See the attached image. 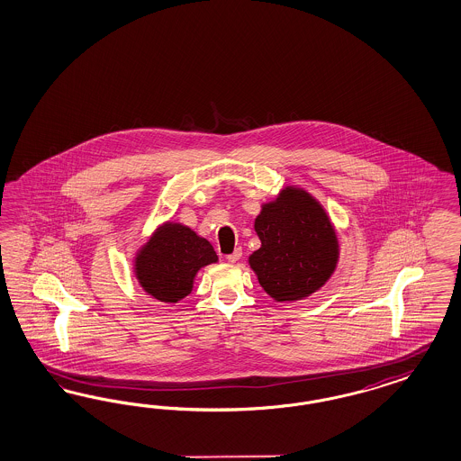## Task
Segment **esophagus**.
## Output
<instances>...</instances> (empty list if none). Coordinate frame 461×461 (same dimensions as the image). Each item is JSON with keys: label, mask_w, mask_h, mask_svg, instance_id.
I'll list each match as a JSON object with an SVG mask.
<instances>
[{"label": "esophagus", "mask_w": 461, "mask_h": 461, "mask_svg": "<svg viewBox=\"0 0 461 461\" xmlns=\"http://www.w3.org/2000/svg\"><path fill=\"white\" fill-rule=\"evenodd\" d=\"M240 257H241V249H237L233 254L226 255V260L235 264V262H239Z\"/></svg>", "instance_id": "34e87169"}]
</instances>
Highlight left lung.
Here are the masks:
<instances>
[{
	"label": "left lung",
	"instance_id": "left-lung-1",
	"mask_svg": "<svg viewBox=\"0 0 461 461\" xmlns=\"http://www.w3.org/2000/svg\"><path fill=\"white\" fill-rule=\"evenodd\" d=\"M262 247L250 255L260 286L276 302H296L327 283L339 258L329 216L308 194L287 187L255 220Z\"/></svg>",
	"mask_w": 461,
	"mask_h": 461
}]
</instances>
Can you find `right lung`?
Returning <instances> with one entry per match:
<instances>
[{"mask_svg": "<svg viewBox=\"0 0 461 461\" xmlns=\"http://www.w3.org/2000/svg\"><path fill=\"white\" fill-rule=\"evenodd\" d=\"M218 260L212 245L191 228L167 222L136 258V276L148 294L176 303L192 291L197 270Z\"/></svg>", "mask_w": 461, "mask_h": 461, "instance_id": "right-lung-1", "label": "right lung"}]
</instances>
